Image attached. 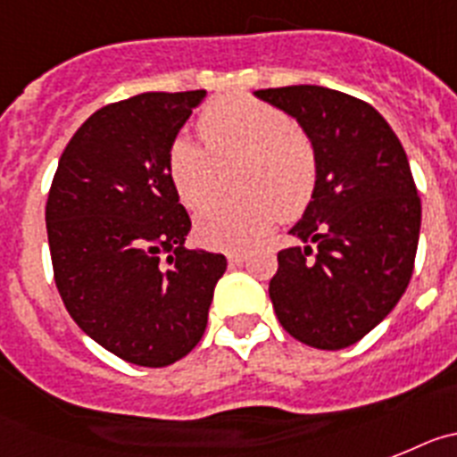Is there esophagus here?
<instances>
[{
    "instance_id": "34e87169",
    "label": "esophagus",
    "mask_w": 457,
    "mask_h": 457,
    "mask_svg": "<svg viewBox=\"0 0 457 457\" xmlns=\"http://www.w3.org/2000/svg\"><path fill=\"white\" fill-rule=\"evenodd\" d=\"M228 262H229V264H232V267H241V264H244V262H245V253L229 251L228 253Z\"/></svg>"
}]
</instances>
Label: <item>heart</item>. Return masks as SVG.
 Here are the masks:
<instances>
[{
	"label": "heart",
	"instance_id": "1",
	"mask_svg": "<svg viewBox=\"0 0 457 457\" xmlns=\"http://www.w3.org/2000/svg\"><path fill=\"white\" fill-rule=\"evenodd\" d=\"M204 144L181 135L168 154V172L179 200L200 209L216 195L218 162L244 158L237 200H218L197 213V234L209 245L244 251L278 216L295 218L312 197L317 156L312 142L287 114L251 96L213 101L200 117Z\"/></svg>",
	"mask_w": 457,
	"mask_h": 457
}]
</instances>
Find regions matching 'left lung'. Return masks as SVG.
I'll return each mask as SVG.
<instances>
[{"label":"left lung","mask_w":457,"mask_h":457,"mask_svg":"<svg viewBox=\"0 0 457 457\" xmlns=\"http://www.w3.org/2000/svg\"><path fill=\"white\" fill-rule=\"evenodd\" d=\"M255 98L296 119L317 156L312 197L289 229L303 245L278 253L269 283L273 311L303 345L345 349L410 285L420 232L410 161L386 119L343 91L292 85Z\"/></svg>","instance_id":"left-lung-1"}]
</instances>
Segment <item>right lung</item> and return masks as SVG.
<instances>
[{
    "label": "right lung",
    "instance_id": "add662e5",
    "mask_svg": "<svg viewBox=\"0 0 457 457\" xmlns=\"http://www.w3.org/2000/svg\"><path fill=\"white\" fill-rule=\"evenodd\" d=\"M204 89L149 91L96 110L59 158L47 195L54 283L75 324L119 359L162 368L200 343L220 253L188 251L190 218L168 154Z\"/></svg>",
    "mask_w": 457,
    "mask_h": 457
}]
</instances>
